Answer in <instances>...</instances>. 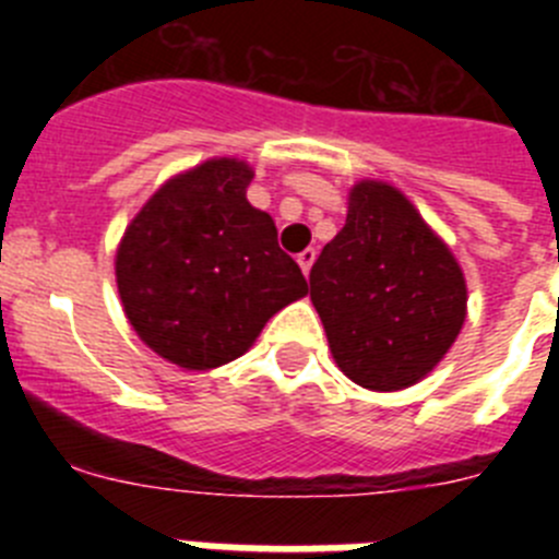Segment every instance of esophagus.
I'll list each match as a JSON object with an SVG mask.
<instances>
[{
	"label": "esophagus",
	"instance_id": "obj_1",
	"mask_svg": "<svg viewBox=\"0 0 559 559\" xmlns=\"http://www.w3.org/2000/svg\"><path fill=\"white\" fill-rule=\"evenodd\" d=\"M313 260H316V251H313V249H305V251H299V257H296V263L302 265L305 276H308V274H310V269H313Z\"/></svg>",
	"mask_w": 559,
	"mask_h": 559
}]
</instances>
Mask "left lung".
<instances>
[{
    "label": "left lung",
    "mask_w": 559,
    "mask_h": 559,
    "mask_svg": "<svg viewBox=\"0 0 559 559\" xmlns=\"http://www.w3.org/2000/svg\"><path fill=\"white\" fill-rule=\"evenodd\" d=\"M330 353L353 383L397 392L445 358L467 316L456 257L386 181L349 190L347 224L310 269Z\"/></svg>",
    "instance_id": "8db88e82"
}]
</instances>
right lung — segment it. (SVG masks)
<instances>
[{"label": "right lung", "mask_w": 559, "mask_h": 559, "mask_svg": "<svg viewBox=\"0 0 559 559\" xmlns=\"http://www.w3.org/2000/svg\"><path fill=\"white\" fill-rule=\"evenodd\" d=\"M251 179L246 162L226 156L173 176L117 249L128 322L181 369L204 372L240 358L271 316L308 294L271 215L246 199Z\"/></svg>", "instance_id": "right-lung-1"}]
</instances>
